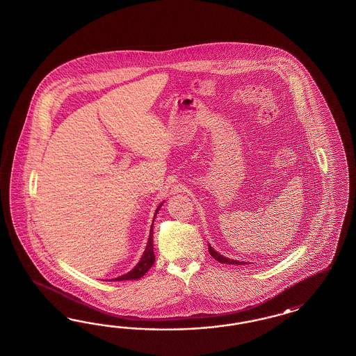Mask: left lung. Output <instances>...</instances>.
Masks as SVG:
<instances>
[{
  "mask_svg": "<svg viewBox=\"0 0 356 356\" xmlns=\"http://www.w3.org/2000/svg\"><path fill=\"white\" fill-rule=\"evenodd\" d=\"M209 253H210L216 261H219L220 264H229V265H245V264H248V262H245V261L231 259H228V257H225V256H222V254H219L216 249H213V247H211L210 244H209Z\"/></svg>",
  "mask_w": 356,
  "mask_h": 356,
  "instance_id": "obj_1",
  "label": "left lung"
}]
</instances>
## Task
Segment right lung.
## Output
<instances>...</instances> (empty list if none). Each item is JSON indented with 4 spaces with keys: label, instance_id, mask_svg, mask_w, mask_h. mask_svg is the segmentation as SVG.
<instances>
[{
    "label": "right lung",
    "instance_id": "right-lung-1",
    "mask_svg": "<svg viewBox=\"0 0 356 356\" xmlns=\"http://www.w3.org/2000/svg\"><path fill=\"white\" fill-rule=\"evenodd\" d=\"M163 204H164V201H163L162 204H159V206L156 207V210H155V214H154V219H152V225H151L150 228V235H149V240H147V244H146V249H145V252H143V254H142V257H140V261H138V264L133 268V269L128 271L127 274H124V275H120L118 278H113V280H140L142 278L149 269H150L151 266L154 265V262H155V254H154V243H152V234H154V220H155V216L158 214V211L161 210V207H162Z\"/></svg>",
    "mask_w": 356,
    "mask_h": 356
}]
</instances>
